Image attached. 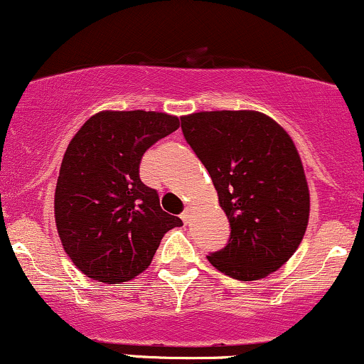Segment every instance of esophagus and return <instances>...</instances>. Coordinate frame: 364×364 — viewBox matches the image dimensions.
<instances>
[{
	"instance_id": "obj_1",
	"label": "esophagus",
	"mask_w": 364,
	"mask_h": 364,
	"mask_svg": "<svg viewBox=\"0 0 364 364\" xmlns=\"http://www.w3.org/2000/svg\"><path fill=\"white\" fill-rule=\"evenodd\" d=\"M181 219H183V223H185V224L190 223V219H191V208H190V207H186L185 210H183Z\"/></svg>"
}]
</instances>
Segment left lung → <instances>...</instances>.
<instances>
[{"mask_svg":"<svg viewBox=\"0 0 364 364\" xmlns=\"http://www.w3.org/2000/svg\"><path fill=\"white\" fill-rule=\"evenodd\" d=\"M181 129L231 224L229 243L208 262L237 281H258L281 269L310 219L306 174L286 129L246 109L193 112L183 116Z\"/></svg>","mask_w":364,"mask_h":364,"instance_id":"left-lung-1","label":"left lung"}]
</instances>
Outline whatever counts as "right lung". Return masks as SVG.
I'll use <instances>...</instances> for the list:
<instances>
[{
  "mask_svg": "<svg viewBox=\"0 0 364 364\" xmlns=\"http://www.w3.org/2000/svg\"><path fill=\"white\" fill-rule=\"evenodd\" d=\"M178 128L168 112L101 111L68 144L54 219L66 255L92 281H132L149 269L162 236L183 225L139 176L145 150Z\"/></svg>",
  "mask_w": 364,
  "mask_h": 364,
  "instance_id": "add662e5",
  "label": "right lung"
}]
</instances>
